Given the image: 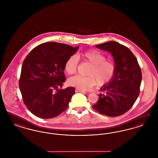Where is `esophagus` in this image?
Returning <instances> with one entry per match:
<instances>
[{"label": "esophagus", "instance_id": "obj_1", "mask_svg": "<svg viewBox=\"0 0 158 158\" xmlns=\"http://www.w3.org/2000/svg\"><path fill=\"white\" fill-rule=\"evenodd\" d=\"M76 92H83V93H86V91H84L83 90H80V89H75Z\"/></svg>", "mask_w": 158, "mask_h": 158}]
</instances>
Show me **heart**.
Returning a JSON list of instances; mask_svg holds the SVG:
<instances>
[{
  "label": "heart",
  "instance_id": "b5f03b06",
  "mask_svg": "<svg viewBox=\"0 0 158 158\" xmlns=\"http://www.w3.org/2000/svg\"><path fill=\"white\" fill-rule=\"evenodd\" d=\"M78 57L91 64L87 76H75L68 80L69 85L78 89L88 90L98 83L104 86L110 82L115 75L116 65L112 60H106L105 54L97 50H91L80 54ZM78 59L75 56L68 58L64 64V70L69 75L76 73Z\"/></svg>",
  "mask_w": 158,
  "mask_h": 158
}]
</instances>
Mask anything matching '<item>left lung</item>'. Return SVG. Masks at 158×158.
<instances>
[{
	"mask_svg": "<svg viewBox=\"0 0 158 158\" xmlns=\"http://www.w3.org/2000/svg\"><path fill=\"white\" fill-rule=\"evenodd\" d=\"M96 47L112 54L116 71L112 81L101 88L102 93L92 107L104 115L120 116L133 106L139 95L141 68L131 50L117 42L109 41Z\"/></svg>",
	"mask_w": 158,
	"mask_h": 158,
	"instance_id": "1",
	"label": "left lung"
}]
</instances>
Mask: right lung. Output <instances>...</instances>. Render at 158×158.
Masks as SVG:
<instances>
[{
  "label": "right lung",
  "instance_id": "1",
  "mask_svg": "<svg viewBox=\"0 0 158 158\" xmlns=\"http://www.w3.org/2000/svg\"><path fill=\"white\" fill-rule=\"evenodd\" d=\"M78 48L56 42L45 43L33 48L23 60L19 89L23 103L35 116L52 118L68 108L75 89L58 88L66 80V61Z\"/></svg>",
  "mask_w": 158,
  "mask_h": 158
}]
</instances>
